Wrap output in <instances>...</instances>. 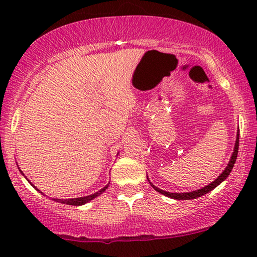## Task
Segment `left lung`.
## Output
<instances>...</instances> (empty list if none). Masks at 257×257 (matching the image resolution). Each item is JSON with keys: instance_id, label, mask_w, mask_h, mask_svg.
<instances>
[{"instance_id": "obj_1", "label": "left lung", "mask_w": 257, "mask_h": 257, "mask_svg": "<svg viewBox=\"0 0 257 257\" xmlns=\"http://www.w3.org/2000/svg\"><path fill=\"white\" fill-rule=\"evenodd\" d=\"M238 136H240V135H238V132H237V138H236V143H235L234 152H233V154H231V158H230V160H229V164H228V166L226 167V170H224V171L222 172V173H221V174L219 175V178H217L216 180H214V181L212 182V184H209L208 186H206V187H203V188H201V189H198V191L189 192V193H170V192H165V191H163V189L156 187V186L152 185V184H151V182H150L151 186H152V187H153L154 189H156L157 192L161 193V194L166 195V196H168V198L177 199V200H191V199H196V198H199V196H202V195L207 194V193L210 192V191H213L214 188L217 187V186H219L223 180H226L227 177H228V175H229V173L231 172V170H233L234 164H235V161H236V158H237V152H238V139H240V138H238Z\"/></svg>"}]
</instances>
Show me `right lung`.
Returning <instances> with one entry per match:
<instances>
[{
    "label": "right lung",
    "instance_id": "1",
    "mask_svg": "<svg viewBox=\"0 0 257 257\" xmlns=\"http://www.w3.org/2000/svg\"><path fill=\"white\" fill-rule=\"evenodd\" d=\"M21 172H22V171H21ZM23 175H24V174H23ZM107 187H108V185H107V186H105V187H104L103 189H100L99 192L94 193V194H91V195L84 196V198H76V199H69V200H61V199H54V200H56V201H57V202H61V203H66V205H71V206H80V205H84V203H86V202L91 201V200L96 198V196H98L99 194H101V193H103V192L105 191V189H106ZM37 191H40V189H37ZM40 193H42V192H40Z\"/></svg>",
    "mask_w": 257,
    "mask_h": 257
}]
</instances>
